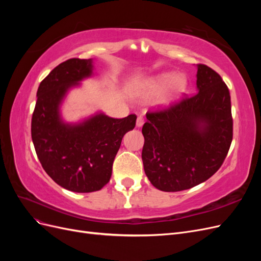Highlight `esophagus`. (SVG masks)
Returning a JSON list of instances; mask_svg holds the SVG:
<instances>
[{
    "label": "esophagus",
    "instance_id": "1",
    "mask_svg": "<svg viewBox=\"0 0 261 261\" xmlns=\"http://www.w3.org/2000/svg\"><path fill=\"white\" fill-rule=\"evenodd\" d=\"M144 123H145V118H144V116H143V115H139V116L137 117V121H136L137 127H141V126L144 125Z\"/></svg>",
    "mask_w": 261,
    "mask_h": 261
}]
</instances>
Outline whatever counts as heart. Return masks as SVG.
I'll return each instance as SVG.
<instances>
[{
  "instance_id": "1",
  "label": "heart",
  "mask_w": 261,
  "mask_h": 261,
  "mask_svg": "<svg viewBox=\"0 0 261 261\" xmlns=\"http://www.w3.org/2000/svg\"><path fill=\"white\" fill-rule=\"evenodd\" d=\"M187 86L185 76L175 73H163L149 78L138 87V93L144 96H154L159 94L169 87L168 99H173L184 92Z\"/></svg>"
}]
</instances>
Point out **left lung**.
<instances>
[{"label":"left lung","mask_w":261,"mask_h":261,"mask_svg":"<svg viewBox=\"0 0 261 261\" xmlns=\"http://www.w3.org/2000/svg\"><path fill=\"white\" fill-rule=\"evenodd\" d=\"M197 89L169 108L148 111L143 126L144 169L163 192L189 189L222 165L233 139L231 96L221 76L197 65Z\"/></svg>","instance_id":"left-lung-1"}]
</instances>
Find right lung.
<instances>
[{
	"instance_id": "right-lung-1",
	"label": "right lung",
	"mask_w": 261,
	"mask_h": 261,
	"mask_svg": "<svg viewBox=\"0 0 261 261\" xmlns=\"http://www.w3.org/2000/svg\"><path fill=\"white\" fill-rule=\"evenodd\" d=\"M92 59H69L52 69L39 86L31 118V138L42 168L55 183L75 193L100 191L109 183L122 138L137 118L99 113L78 124L62 121L63 99L92 75Z\"/></svg>"
}]
</instances>
